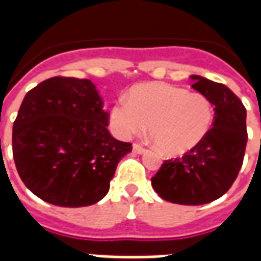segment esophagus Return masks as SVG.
Returning <instances> with one entry per match:
<instances>
[{"mask_svg":"<svg viewBox=\"0 0 261 261\" xmlns=\"http://www.w3.org/2000/svg\"><path fill=\"white\" fill-rule=\"evenodd\" d=\"M133 152L141 155V153L145 152V148H142L141 145H138V144H134V145H133Z\"/></svg>","mask_w":261,"mask_h":261,"instance_id":"1","label":"esophagus"}]
</instances>
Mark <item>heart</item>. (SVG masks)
<instances>
[{
  "label": "heart",
  "mask_w": 261,
  "mask_h": 261,
  "mask_svg": "<svg viewBox=\"0 0 261 261\" xmlns=\"http://www.w3.org/2000/svg\"><path fill=\"white\" fill-rule=\"evenodd\" d=\"M120 137L149 134L168 156H179L198 147L214 123V106L201 93H190L177 86L152 82L131 88L110 113Z\"/></svg>",
  "instance_id": "1"
}]
</instances>
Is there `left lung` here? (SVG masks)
Returning a JSON list of instances; mask_svg holds the SVG:
<instances>
[{
    "mask_svg": "<svg viewBox=\"0 0 261 261\" xmlns=\"http://www.w3.org/2000/svg\"><path fill=\"white\" fill-rule=\"evenodd\" d=\"M193 89L214 106V123L204 141L181 158L165 161L153 176L161 198L183 205H201L229 190L246 149V109L228 86L192 75Z\"/></svg>",
    "mask_w": 261,
    "mask_h": 261,
    "instance_id": "8db88e82",
    "label": "left lung"
}]
</instances>
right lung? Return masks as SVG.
<instances>
[{"mask_svg":"<svg viewBox=\"0 0 261 261\" xmlns=\"http://www.w3.org/2000/svg\"><path fill=\"white\" fill-rule=\"evenodd\" d=\"M109 113L89 80L54 76L26 93L12 130L25 186L59 207L100 201L131 144L108 130Z\"/></svg>","mask_w":261,"mask_h":261,"instance_id":"add662e5","label":"right lung"}]
</instances>
